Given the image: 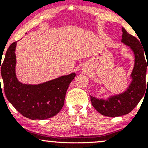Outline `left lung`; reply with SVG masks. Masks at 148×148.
Here are the masks:
<instances>
[{"instance_id": "1", "label": "left lung", "mask_w": 148, "mask_h": 148, "mask_svg": "<svg viewBox=\"0 0 148 148\" xmlns=\"http://www.w3.org/2000/svg\"><path fill=\"white\" fill-rule=\"evenodd\" d=\"M122 42L130 47L135 58L134 67L130 76L132 82L126 91L110 97L107 99H97L90 96L93 107L101 115L108 117L121 116L130 113L143 97L147 85L145 76L147 67L148 69L147 57L146 61L141 43L136 37L127 33L124 28H122ZM145 56H148L147 54H145Z\"/></svg>"}]
</instances>
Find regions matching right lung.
<instances>
[{
	"instance_id": "1",
	"label": "right lung",
	"mask_w": 148,
	"mask_h": 148,
	"mask_svg": "<svg viewBox=\"0 0 148 148\" xmlns=\"http://www.w3.org/2000/svg\"><path fill=\"white\" fill-rule=\"evenodd\" d=\"M16 46V42L10 46L3 63H0L7 99L25 118L31 120L51 118L62 109L66 92L76 74L72 73L38 85L21 84L15 73Z\"/></svg>"
}]
</instances>
